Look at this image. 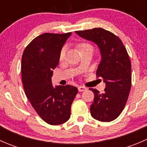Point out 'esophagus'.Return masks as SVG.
<instances>
[{"instance_id": "esophagus-1", "label": "esophagus", "mask_w": 147, "mask_h": 147, "mask_svg": "<svg viewBox=\"0 0 147 147\" xmlns=\"http://www.w3.org/2000/svg\"><path fill=\"white\" fill-rule=\"evenodd\" d=\"M87 89L85 87H84V86H79L78 87V90H79V92H83V91H85V90H87Z\"/></svg>"}]
</instances>
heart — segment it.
Segmentation results:
<instances>
[{
	"label": "heart",
	"mask_w": 147,
	"mask_h": 147,
	"mask_svg": "<svg viewBox=\"0 0 147 147\" xmlns=\"http://www.w3.org/2000/svg\"><path fill=\"white\" fill-rule=\"evenodd\" d=\"M77 46H78V50H80V53H82V51H84V50H87V49L88 48H93L92 45L91 44L84 42H79ZM65 52H66V47L64 46V47H63V48L61 49V50H60V55H59V59H60V60H63V59H64L65 55Z\"/></svg>",
	"instance_id": "heart-1"
}]
</instances>
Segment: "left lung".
<instances>
[{
    "label": "left lung",
    "instance_id": "left-lung-1",
    "mask_svg": "<svg viewBox=\"0 0 147 147\" xmlns=\"http://www.w3.org/2000/svg\"><path fill=\"white\" fill-rule=\"evenodd\" d=\"M75 32L95 42L102 55L96 75L103 78L106 87L103 93L90 89L94 94V102L90 106L92 117L101 121H113L124 109L131 90V65L127 50L119 37L103 28Z\"/></svg>",
    "mask_w": 147,
    "mask_h": 147
}]
</instances>
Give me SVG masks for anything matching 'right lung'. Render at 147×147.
<instances>
[{"label":"right lung","instance_id":"right-lung-1","mask_svg":"<svg viewBox=\"0 0 147 147\" xmlns=\"http://www.w3.org/2000/svg\"><path fill=\"white\" fill-rule=\"evenodd\" d=\"M71 32L44 33L27 45L22 56V82L31 105L46 123L58 125L70 117L71 105L78 92L76 87L52 84L53 69Z\"/></svg>","mask_w":147,"mask_h":147}]
</instances>
